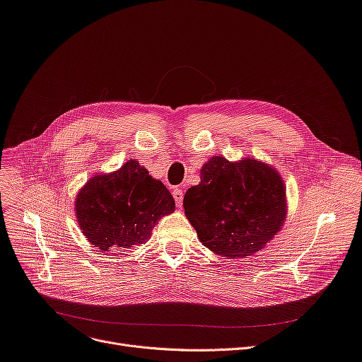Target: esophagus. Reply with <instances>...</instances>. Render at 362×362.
<instances>
[{"label": "esophagus", "instance_id": "1", "mask_svg": "<svg viewBox=\"0 0 362 362\" xmlns=\"http://www.w3.org/2000/svg\"><path fill=\"white\" fill-rule=\"evenodd\" d=\"M173 198L176 201V205L180 208L182 204H183V191H182V189H175V191H173Z\"/></svg>", "mask_w": 362, "mask_h": 362}]
</instances>
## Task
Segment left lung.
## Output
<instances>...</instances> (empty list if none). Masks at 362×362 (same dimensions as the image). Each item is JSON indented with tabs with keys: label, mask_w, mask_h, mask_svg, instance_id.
Listing matches in <instances>:
<instances>
[{
	"label": "left lung",
	"mask_w": 362,
	"mask_h": 362,
	"mask_svg": "<svg viewBox=\"0 0 362 362\" xmlns=\"http://www.w3.org/2000/svg\"><path fill=\"white\" fill-rule=\"evenodd\" d=\"M183 208L205 248L226 258H248L283 227L286 187L267 163L214 156L201 167V182L186 191Z\"/></svg>",
	"instance_id": "obj_1"
}]
</instances>
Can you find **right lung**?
<instances>
[{
  "label": "right lung",
  "instance_id": "1",
  "mask_svg": "<svg viewBox=\"0 0 362 362\" xmlns=\"http://www.w3.org/2000/svg\"><path fill=\"white\" fill-rule=\"evenodd\" d=\"M76 220L86 240L100 251L130 250L151 238L157 221L175 211L161 180L136 160L90 177L76 195Z\"/></svg>",
  "mask_w": 362,
  "mask_h": 362
}]
</instances>
